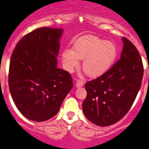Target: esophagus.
<instances>
[{
	"mask_svg": "<svg viewBox=\"0 0 149 149\" xmlns=\"http://www.w3.org/2000/svg\"><path fill=\"white\" fill-rule=\"evenodd\" d=\"M84 84V81L83 80H77L76 82V86L77 87H81L83 86Z\"/></svg>",
	"mask_w": 149,
	"mask_h": 149,
	"instance_id": "1",
	"label": "esophagus"
}]
</instances>
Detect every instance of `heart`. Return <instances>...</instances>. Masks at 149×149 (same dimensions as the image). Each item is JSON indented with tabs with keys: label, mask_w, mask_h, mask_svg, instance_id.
Returning <instances> with one entry per match:
<instances>
[{
	"label": "heart",
	"mask_w": 149,
	"mask_h": 149,
	"mask_svg": "<svg viewBox=\"0 0 149 149\" xmlns=\"http://www.w3.org/2000/svg\"><path fill=\"white\" fill-rule=\"evenodd\" d=\"M117 48L115 43L95 36H84L74 41L72 49L66 48L62 52L64 68L73 72L83 60V69L87 75L96 77L107 72L115 61Z\"/></svg>",
	"instance_id": "1"
}]
</instances>
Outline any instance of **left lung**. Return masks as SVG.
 I'll return each instance as SVG.
<instances>
[{
	"label": "left lung",
	"mask_w": 149,
	"mask_h": 149,
	"mask_svg": "<svg viewBox=\"0 0 149 149\" xmlns=\"http://www.w3.org/2000/svg\"><path fill=\"white\" fill-rule=\"evenodd\" d=\"M120 59L101 76L87 82L83 111L87 119L99 126H109L127 114L140 90L143 65L138 50L123 38Z\"/></svg>",
	"instance_id": "left-lung-1"
}]
</instances>
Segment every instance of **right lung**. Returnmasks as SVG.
<instances>
[{"instance_id":"1","label":"right lung","mask_w":149,"mask_h":149,"mask_svg":"<svg viewBox=\"0 0 149 149\" xmlns=\"http://www.w3.org/2000/svg\"><path fill=\"white\" fill-rule=\"evenodd\" d=\"M62 33V29H37L19 40L12 54L9 91L20 112L32 121L56 115L73 87L70 74L57 67Z\"/></svg>"}]
</instances>
